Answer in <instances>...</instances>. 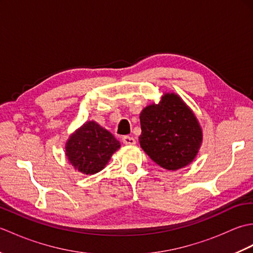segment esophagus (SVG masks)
I'll return each instance as SVG.
<instances>
[{
	"label": "esophagus",
	"instance_id": "obj_1",
	"mask_svg": "<svg viewBox=\"0 0 253 253\" xmlns=\"http://www.w3.org/2000/svg\"><path fill=\"white\" fill-rule=\"evenodd\" d=\"M123 142L125 143V144H127V146H133V144L136 143V140H135V138L133 137H130V136H125V137H123Z\"/></svg>",
	"mask_w": 253,
	"mask_h": 253
}]
</instances>
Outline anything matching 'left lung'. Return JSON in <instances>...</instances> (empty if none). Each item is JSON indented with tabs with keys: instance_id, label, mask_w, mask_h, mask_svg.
I'll use <instances>...</instances> for the list:
<instances>
[{
	"instance_id": "1",
	"label": "left lung",
	"mask_w": 253,
	"mask_h": 253,
	"mask_svg": "<svg viewBox=\"0 0 253 253\" xmlns=\"http://www.w3.org/2000/svg\"><path fill=\"white\" fill-rule=\"evenodd\" d=\"M140 124V146L161 168L175 170L195 159L202 131L197 118L178 95L164 94L159 104L143 109Z\"/></svg>"
}]
</instances>
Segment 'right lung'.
I'll list each match as a JSON object with an SVG mask.
<instances>
[{
    "instance_id": "right-lung-1",
    "label": "right lung",
    "mask_w": 253,
    "mask_h": 253,
    "mask_svg": "<svg viewBox=\"0 0 253 253\" xmlns=\"http://www.w3.org/2000/svg\"><path fill=\"white\" fill-rule=\"evenodd\" d=\"M120 141L94 122L85 123L66 143V157L75 169L84 174H95L120 149Z\"/></svg>"
}]
</instances>
